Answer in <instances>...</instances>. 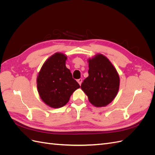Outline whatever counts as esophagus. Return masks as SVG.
I'll list each match as a JSON object with an SVG mask.
<instances>
[{"label": "esophagus", "mask_w": 155, "mask_h": 155, "mask_svg": "<svg viewBox=\"0 0 155 155\" xmlns=\"http://www.w3.org/2000/svg\"><path fill=\"white\" fill-rule=\"evenodd\" d=\"M77 81H78V83L79 84V85H81V83H82V81H83V79L80 78V79H78V80H77Z\"/></svg>", "instance_id": "1"}]
</instances>
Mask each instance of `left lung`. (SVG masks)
Instances as JSON below:
<instances>
[{
	"label": "left lung",
	"instance_id": "1",
	"mask_svg": "<svg viewBox=\"0 0 155 155\" xmlns=\"http://www.w3.org/2000/svg\"><path fill=\"white\" fill-rule=\"evenodd\" d=\"M88 76L81 88L91 104L105 107L112 101L119 90L120 77L116 68L105 55L97 54L88 59Z\"/></svg>",
	"mask_w": 155,
	"mask_h": 155
}]
</instances>
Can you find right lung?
I'll use <instances>...</instances> for the list:
<instances>
[{
    "instance_id": "obj_1",
    "label": "right lung",
    "mask_w": 155,
    "mask_h": 155,
    "mask_svg": "<svg viewBox=\"0 0 155 155\" xmlns=\"http://www.w3.org/2000/svg\"><path fill=\"white\" fill-rule=\"evenodd\" d=\"M67 56L55 53L46 61L37 78V87L41 100L50 107H62L72 93L80 87L72 78L65 63Z\"/></svg>"
}]
</instances>
